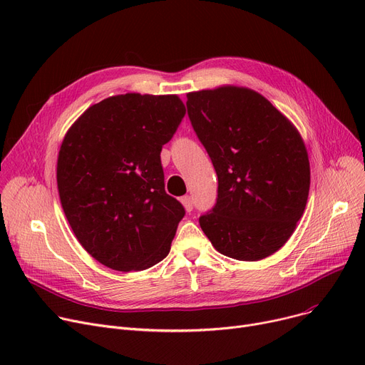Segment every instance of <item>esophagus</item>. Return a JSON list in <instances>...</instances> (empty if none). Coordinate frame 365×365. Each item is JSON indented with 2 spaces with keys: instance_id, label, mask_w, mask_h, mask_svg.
Segmentation results:
<instances>
[{
  "instance_id": "34e87169",
  "label": "esophagus",
  "mask_w": 365,
  "mask_h": 365,
  "mask_svg": "<svg viewBox=\"0 0 365 365\" xmlns=\"http://www.w3.org/2000/svg\"><path fill=\"white\" fill-rule=\"evenodd\" d=\"M180 202H182V205L185 207V210H186L187 213H189V212H192V208H194V201H192V198H190L189 195L182 197V198H180Z\"/></svg>"
}]
</instances>
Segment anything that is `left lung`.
<instances>
[{"label": "left lung", "mask_w": 365, "mask_h": 365, "mask_svg": "<svg viewBox=\"0 0 365 365\" xmlns=\"http://www.w3.org/2000/svg\"><path fill=\"white\" fill-rule=\"evenodd\" d=\"M187 115L213 161L217 202L200 217L216 250L242 262L277 253L303 216L309 157L296 125L248 87L186 94Z\"/></svg>", "instance_id": "left-lung-1"}]
</instances>
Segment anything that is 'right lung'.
<instances>
[{"instance_id":"right-lung-1","label":"right lung","mask_w":365,"mask_h":365,"mask_svg":"<svg viewBox=\"0 0 365 365\" xmlns=\"http://www.w3.org/2000/svg\"><path fill=\"white\" fill-rule=\"evenodd\" d=\"M185 112L178 94H117L65 134L56 168L62 208L84 250L113 271H145L170 253L185 210L165 194L160 153Z\"/></svg>"}]
</instances>
